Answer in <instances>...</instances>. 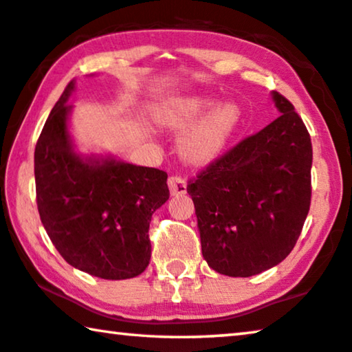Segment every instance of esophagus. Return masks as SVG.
Instances as JSON below:
<instances>
[{"mask_svg":"<svg viewBox=\"0 0 352 352\" xmlns=\"http://www.w3.org/2000/svg\"><path fill=\"white\" fill-rule=\"evenodd\" d=\"M168 187H170V193L173 195V197H177V195H184L187 192V184L179 176H170Z\"/></svg>","mask_w":352,"mask_h":352,"instance_id":"34e87169","label":"esophagus"}]
</instances>
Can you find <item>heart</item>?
I'll list each match as a JSON object with an SVG mask.
<instances>
[{
	"label": "heart",
	"instance_id": "b5f03b06",
	"mask_svg": "<svg viewBox=\"0 0 352 352\" xmlns=\"http://www.w3.org/2000/svg\"><path fill=\"white\" fill-rule=\"evenodd\" d=\"M215 104L212 97H181L165 104L157 111L159 120L166 126L187 127ZM241 120V108L234 102H225L212 108L201 121L181 140L182 155L192 164H204L217 155Z\"/></svg>",
	"mask_w": 352,
	"mask_h": 352
}]
</instances>
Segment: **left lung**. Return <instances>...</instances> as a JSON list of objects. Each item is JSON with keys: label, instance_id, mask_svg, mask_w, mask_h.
<instances>
[{"label": "left lung", "instance_id": "obj_1", "mask_svg": "<svg viewBox=\"0 0 352 352\" xmlns=\"http://www.w3.org/2000/svg\"><path fill=\"white\" fill-rule=\"evenodd\" d=\"M280 116L188 181L209 267L250 277L293 250L311 201V140L291 102L272 93Z\"/></svg>", "mask_w": 352, "mask_h": 352}]
</instances>
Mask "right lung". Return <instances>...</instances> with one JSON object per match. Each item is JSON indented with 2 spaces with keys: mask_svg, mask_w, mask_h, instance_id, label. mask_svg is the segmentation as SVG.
<instances>
[{
  "mask_svg": "<svg viewBox=\"0 0 352 352\" xmlns=\"http://www.w3.org/2000/svg\"><path fill=\"white\" fill-rule=\"evenodd\" d=\"M69 82L34 151L36 201L70 266L105 280L137 277L151 259L149 223L170 198L166 173L111 157L82 159L67 132Z\"/></svg>",
  "mask_w": 352,
  "mask_h": 352,
  "instance_id": "obj_1",
  "label": "right lung"
}]
</instances>
